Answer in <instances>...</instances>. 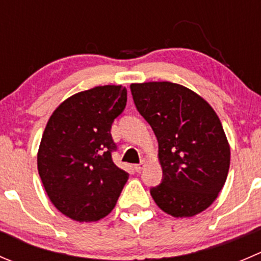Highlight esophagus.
Listing matches in <instances>:
<instances>
[{"instance_id":"esophagus-1","label":"esophagus","mask_w":261,"mask_h":261,"mask_svg":"<svg viewBox=\"0 0 261 261\" xmlns=\"http://www.w3.org/2000/svg\"><path fill=\"white\" fill-rule=\"evenodd\" d=\"M145 162H141V163L140 164H135V166H134V168H135V171L136 172H140V171H143V169H144V167H145Z\"/></svg>"}]
</instances>
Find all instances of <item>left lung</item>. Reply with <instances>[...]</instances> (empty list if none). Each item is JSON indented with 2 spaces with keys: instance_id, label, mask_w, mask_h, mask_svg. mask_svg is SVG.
<instances>
[{
  "instance_id": "left-lung-1",
  "label": "left lung",
  "mask_w": 261,
  "mask_h": 261,
  "mask_svg": "<svg viewBox=\"0 0 261 261\" xmlns=\"http://www.w3.org/2000/svg\"><path fill=\"white\" fill-rule=\"evenodd\" d=\"M130 89L159 145L163 179L150 190L151 198L174 218L201 213L218 198L231 162L216 111L200 95L174 83H140Z\"/></svg>"
}]
</instances>
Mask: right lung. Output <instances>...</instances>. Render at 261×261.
<instances>
[{
  "label": "right lung",
  "mask_w": 261,
  "mask_h": 261,
  "mask_svg": "<svg viewBox=\"0 0 261 261\" xmlns=\"http://www.w3.org/2000/svg\"><path fill=\"white\" fill-rule=\"evenodd\" d=\"M127 90L105 85L63 100L48 120L38 149V172L48 198L76 222H95L115 208L128 173L112 161L111 135Z\"/></svg>",
  "instance_id": "1"
}]
</instances>
